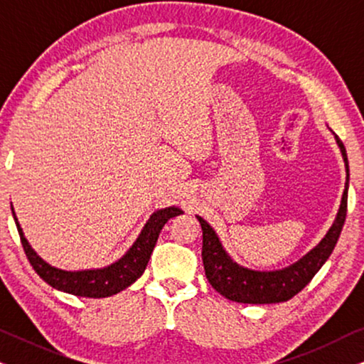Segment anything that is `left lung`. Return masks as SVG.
Returning a JSON list of instances; mask_svg holds the SVG:
<instances>
[{
  "label": "left lung",
  "instance_id": "1",
  "mask_svg": "<svg viewBox=\"0 0 364 364\" xmlns=\"http://www.w3.org/2000/svg\"><path fill=\"white\" fill-rule=\"evenodd\" d=\"M336 137L338 146L341 149L343 161L346 166V183L343 192L341 205L338 210L336 220L326 233V237L308 252L305 257L300 258L293 265L277 272H255L237 265L227 252L223 250L220 240L213 228L197 217L202 227V262L205 268L207 280L222 296L237 303H250V305H267V303H280L290 300L300 293L316 272L323 267V263L331 255L338 238H340L341 228L345 225L346 207H348V183H350V167H348L346 149Z\"/></svg>",
  "mask_w": 364,
  "mask_h": 364
}]
</instances>
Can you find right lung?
Here are the masks:
<instances>
[{
    "label": "right lung",
    "instance_id": "1",
    "mask_svg": "<svg viewBox=\"0 0 364 364\" xmlns=\"http://www.w3.org/2000/svg\"><path fill=\"white\" fill-rule=\"evenodd\" d=\"M181 213L182 210L177 207H168L154 212L136 243L129 248V252L121 258V260H117L116 263H112V265H109L106 268H99V270L82 272L59 270V268H54L49 265V263L44 262L41 257H38V253L33 250L26 238H24L23 230L21 227H19L14 212L13 215L18 227L19 238H21V245L24 248V253H26L29 263H31L34 272H36L48 285H51L59 291L71 293V295L76 296L104 298L122 291L124 288L132 285V283L142 275L149 263V258L152 255L154 247H156V242L162 227L166 225L172 217L181 215Z\"/></svg>",
    "mask_w": 364,
    "mask_h": 364
}]
</instances>
